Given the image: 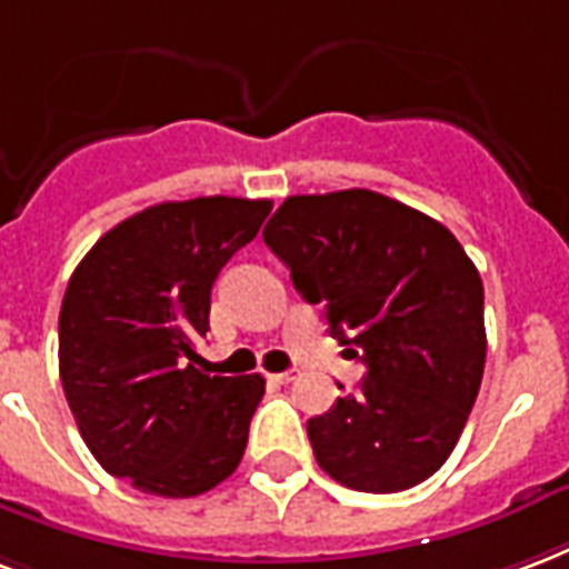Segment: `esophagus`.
Returning <instances> with one entry per match:
<instances>
[{
    "label": "esophagus",
    "mask_w": 569,
    "mask_h": 569,
    "mask_svg": "<svg viewBox=\"0 0 569 569\" xmlns=\"http://www.w3.org/2000/svg\"><path fill=\"white\" fill-rule=\"evenodd\" d=\"M273 382H280V386H286V382L298 380V370H283V373H271Z\"/></svg>",
    "instance_id": "1"
}]
</instances>
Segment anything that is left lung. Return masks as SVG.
Wrapping results in <instances>:
<instances>
[{
  "mask_svg": "<svg viewBox=\"0 0 569 569\" xmlns=\"http://www.w3.org/2000/svg\"><path fill=\"white\" fill-rule=\"evenodd\" d=\"M262 238L368 368L307 422L319 467L370 495L419 486L456 449L482 382L477 264L446 226L370 189L289 196Z\"/></svg>",
  "mask_w": 569,
  "mask_h": 569,
  "instance_id": "left-lung-1",
  "label": "left lung"
}]
</instances>
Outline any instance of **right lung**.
Segmentation results:
<instances>
[{
  "label": "right lung",
  "mask_w": 569,
  "mask_h": 569,
  "mask_svg": "<svg viewBox=\"0 0 569 569\" xmlns=\"http://www.w3.org/2000/svg\"><path fill=\"white\" fill-rule=\"evenodd\" d=\"M271 201H162L102 234L60 310V380L78 431L111 477L159 498L204 495L241 465L264 380L196 365L210 289Z\"/></svg>",
  "instance_id": "right-lung-1"
}]
</instances>
